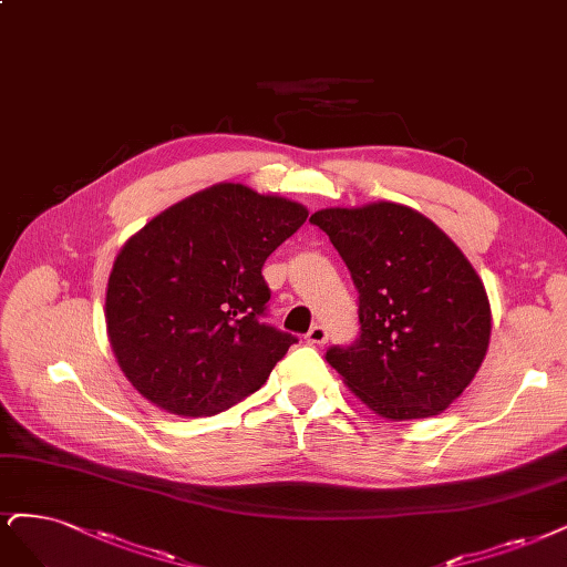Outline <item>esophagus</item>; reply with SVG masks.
Returning <instances> with one entry per match:
<instances>
[{
    "label": "esophagus",
    "mask_w": 567,
    "mask_h": 567,
    "mask_svg": "<svg viewBox=\"0 0 567 567\" xmlns=\"http://www.w3.org/2000/svg\"><path fill=\"white\" fill-rule=\"evenodd\" d=\"M305 340H307L309 344H323V342L328 340V330H326V326H321V323L311 326V328H309V333L305 336Z\"/></svg>",
    "instance_id": "34e87169"
}]
</instances>
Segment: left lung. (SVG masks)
<instances>
[{
	"mask_svg": "<svg viewBox=\"0 0 567 567\" xmlns=\"http://www.w3.org/2000/svg\"><path fill=\"white\" fill-rule=\"evenodd\" d=\"M328 234L359 290V338L326 361L386 420H417L451 405L491 342V305L462 250L417 210L378 202L323 208Z\"/></svg>",
	"mask_w": 567,
	"mask_h": 567,
	"instance_id": "1",
	"label": "left lung"
}]
</instances>
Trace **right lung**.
<instances>
[{"mask_svg":"<svg viewBox=\"0 0 567 567\" xmlns=\"http://www.w3.org/2000/svg\"><path fill=\"white\" fill-rule=\"evenodd\" d=\"M307 208L220 183L150 220L114 260L105 321L116 363L168 413L218 415L267 382L298 338L262 321L265 260Z\"/></svg>","mask_w":567,"mask_h":567,"instance_id":"obj_1","label":"right lung"}]
</instances>
